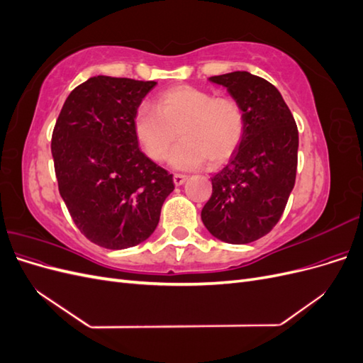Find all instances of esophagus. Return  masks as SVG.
<instances>
[{
	"label": "esophagus",
	"mask_w": 363,
	"mask_h": 363,
	"mask_svg": "<svg viewBox=\"0 0 363 363\" xmlns=\"http://www.w3.org/2000/svg\"><path fill=\"white\" fill-rule=\"evenodd\" d=\"M172 179H174V184L175 186H180V184H183L186 182V179H188V177H186L184 174H174Z\"/></svg>",
	"instance_id": "34e87169"
}]
</instances>
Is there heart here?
Segmentation results:
<instances>
[{
  "label": "heart",
  "mask_w": 363,
  "mask_h": 363,
  "mask_svg": "<svg viewBox=\"0 0 363 363\" xmlns=\"http://www.w3.org/2000/svg\"><path fill=\"white\" fill-rule=\"evenodd\" d=\"M156 107L140 104L131 119L133 133L145 155L162 162L168 157L175 139L171 164L177 169H195L207 160L219 167L233 157L245 136L247 119L233 96L180 84L156 96Z\"/></svg>",
  "instance_id": "1"
}]
</instances>
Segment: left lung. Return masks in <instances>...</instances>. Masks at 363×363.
Instances as JSON below:
<instances>
[{
    "instance_id": "left-lung-1",
    "label": "left lung",
    "mask_w": 363,
    "mask_h": 363,
    "mask_svg": "<svg viewBox=\"0 0 363 363\" xmlns=\"http://www.w3.org/2000/svg\"><path fill=\"white\" fill-rule=\"evenodd\" d=\"M227 87L245 112L242 144L212 177L201 211L206 228L227 244H248L279 223L295 184L298 128L277 87L262 77L235 71L208 79Z\"/></svg>"
}]
</instances>
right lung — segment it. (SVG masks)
Returning <instances> with one entry per match:
<instances>
[{
  "mask_svg": "<svg viewBox=\"0 0 363 363\" xmlns=\"http://www.w3.org/2000/svg\"><path fill=\"white\" fill-rule=\"evenodd\" d=\"M156 82L98 75L65 101L51 151L59 192L91 242L123 250L155 232L172 174L138 145L131 119Z\"/></svg>",
  "mask_w": 363,
  "mask_h": 363,
  "instance_id": "add662e5",
  "label": "right lung"
}]
</instances>
